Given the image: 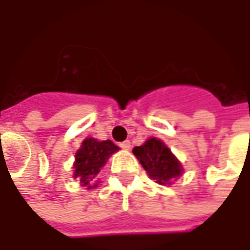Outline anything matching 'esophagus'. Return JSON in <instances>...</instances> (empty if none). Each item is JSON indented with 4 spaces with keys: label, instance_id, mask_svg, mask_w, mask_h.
I'll return each instance as SVG.
<instances>
[{
    "label": "esophagus",
    "instance_id": "esophagus-1",
    "mask_svg": "<svg viewBox=\"0 0 250 250\" xmlns=\"http://www.w3.org/2000/svg\"><path fill=\"white\" fill-rule=\"evenodd\" d=\"M119 146L122 147V148H123V150H130V148H131V142H130V141H125V142H122V143H120Z\"/></svg>",
    "mask_w": 250,
    "mask_h": 250
}]
</instances>
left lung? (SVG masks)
Returning <instances> with one entry per match:
<instances>
[{
  "instance_id": "8db88e82",
  "label": "left lung",
  "mask_w": 250,
  "mask_h": 250,
  "mask_svg": "<svg viewBox=\"0 0 250 250\" xmlns=\"http://www.w3.org/2000/svg\"><path fill=\"white\" fill-rule=\"evenodd\" d=\"M132 152L157 184L171 185L182 175V165L161 139L150 138L142 146L134 147Z\"/></svg>"
}]
</instances>
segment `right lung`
<instances>
[{
    "label": "right lung",
    "instance_id": "1",
    "mask_svg": "<svg viewBox=\"0 0 250 250\" xmlns=\"http://www.w3.org/2000/svg\"><path fill=\"white\" fill-rule=\"evenodd\" d=\"M119 150V147L114 145V142L98 141L95 138H87L82 143V147L75 155V174L73 177L80 181L82 186L87 188H95L98 186L96 179L100 170L114 152Z\"/></svg>",
    "mask_w": 250,
    "mask_h": 250
}]
</instances>
